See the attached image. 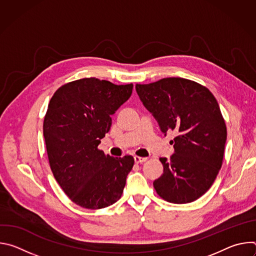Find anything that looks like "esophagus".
I'll use <instances>...</instances> for the list:
<instances>
[{
    "instance_id": "esophagus-1",
    "label": "esophagus",
    "mask_w": 256,
    "mask_h": 256,
    "mask_svg": "<svg viewBox=\"0 0 256 256\" xmlns=\"http://www.w3.org/2000/svg\"><path fill=\"white\" fill-rule=\"evenodd\" d=\"M134 162H136V163H142V162H146V161H147V158H144V157H140V156H134Z\"/></svg>"
}]
</instances>
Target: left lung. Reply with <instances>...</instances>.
<instances>
[{
  "label": "left lung",
  "mask_w": 256,
  "mask_h": 256,
  "mask_svg": "<svg viewBox=\"0 0 256 256\" xmlns=\"http://www.w3.org/2000/svg\"><path fill=\"white\" fill-rule=\"evenodd\" d=\"M147 110L164 136L175 130L174 153L161 157L163 174L153 182L157 194L173 204L200 198L221 169L227 130L220 106L210 90L184 78L136 85Z\"/></svg>",
  "instance_id": "obj_1"
}]
</instances>
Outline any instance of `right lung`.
Segmentation results:
<instances>
[{
    "mask_svg": "<svg viewBox=\"0 0 256 256\" xmlns=\"http://www.w3.org/2000/svg\"><path fill=\"white\" fill-rule=\"evenodd\" d=\"M132 88L86 78L62 86L50 101L44 122L50 165L66 194L82 208H103L122 194L134 160L105 155L98 144Z\"/></svg>",
    "mask_w": 256,
    "mask_h": 256,
    "instance_id": "add662e5",
    "label": "right lung"
}]
</instances>
